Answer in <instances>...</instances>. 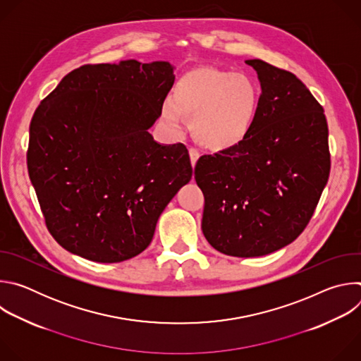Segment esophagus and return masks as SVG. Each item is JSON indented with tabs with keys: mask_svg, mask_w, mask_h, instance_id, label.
<instances>
[{
	"mask_svg": "<svg viewBox=\"0 0 361 361\" xmlns=\"http://www.w3.org/2000/svg\"><path fill=\"white\" fill-rule=\"evenodd\" d=\"M188 152H190V160H191V164H192V167L195 166V163H197V160H198V157H200V152L195 149V148H190L188 149Z\"/></svg>",
	"mask_w": 361,
	"mask_h": 361,
	"instance_id": "1",
	"label": "esophagus"
}]
</instances>
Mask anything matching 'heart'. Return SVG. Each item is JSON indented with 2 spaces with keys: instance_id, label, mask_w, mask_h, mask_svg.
<instances>
[{
  "instance_id": "b5f03b06",
  "label": "heart",
  "mask_w": 361,
  "mask_h": 361,
  "mask_svg": "<svg viewBox=\"0 0 361 361\" xmlns=\"http://www.w3.org/2000/svg\"><path fill=\"white\" fill-rule=\"evenodd\" d=\"M259 88L245 74L213 67L185 73L173 90V102L163 104L164 120L176 130L183 117L191 118V131L205 148L221 151L241 142L259 110Z\"/></svg>"
}]
</instances>
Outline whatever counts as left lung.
<instances>
[{"label":"left lung","instance_id":"1","mask_svg":"<svg viewBox=\"0 0 361 361\" xmlns=\"http://www.w3.org/2000/svg\"><path fill=\"white\" fill-rule=\"evenodd\" d=\"M259 75V110L247 137L198 159L201 228L220 252L260 257L293 243L310 221L330 174L323 107L294 74L247 60Z\"/></svg>","mask_w":361,"mask_h":361}]
</instances>
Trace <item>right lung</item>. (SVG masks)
I'll return each instance as SVG.
<instances>
[{"label":"right lung","instance_id":"right-lung-1","mask_svg":"<svg viewBox=\"0 0 361 361\" xmlns=\"http://www.w3.org/2000/svg\"><path fill=\"white\" fill-rule=\"evenodd\" d=\"M174 78L167 61L88 64L41 101L28 174L48 231L67 251L95 263L133 259L191 180L185 145L148 133Z\"/></svg>","mask_w":361,"mask_h":361}]
</instances>
